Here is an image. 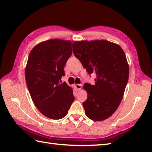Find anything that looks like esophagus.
<instances>
[{"label":"esophagus","instance_id":"esophagus-1","mask_svg":"<svg viewBox=\"0 0 152 152\" xmlns=\"http://www.w3.org/2000/svg\"><path fill=\"white\" fill-rule=\"evenodd\" d=\"M75 87H76V89H78V90H80V89H82V85L81 84H76Z\"/></svg>","mask_w":152,"mask_h":152}]
</instances>
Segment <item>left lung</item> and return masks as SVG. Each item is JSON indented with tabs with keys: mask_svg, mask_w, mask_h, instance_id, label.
Listing matches in <instances>:
<instances>
[{
	"mask_svg": "<svg viewBox=\"0 0 152 152\" xmlns=\"http://www.w3.org/2000/svg\"><path fill=\"white\" fill-rule=\"evenodd\" d=\"M73 53L89 75L96 74L95 84L86 83L88 98L83 102L86 114L94 121L108 118L122 100L129 69L124 50L107 40L75 41Z\"/></svg>",
	"mask_w": 152,
	"mask_h": 152,
	"instance_id": "1",
	"label": "left lung"
}]
</instances>
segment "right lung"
I'll return each instance as SVG.
<instances>
[{
  "label": "right lung",
  "instance_id": "add662e5",
  "mask_svg": "<svg viewBox=\"0 0 152 152\" xmlns=\"http://www.w3.org/2000/svg\"><path fill=\"white\" fill-rule=\"evenodd\" d=\"M72 53L70 41L51 39L37 45L28 56L25 68L28 91L37 108L48 118H64L74 101L72 88L60 83Z\"/></svg>",
  "mask_w": 152,
  "mask_h": 152
}]
</instances>
